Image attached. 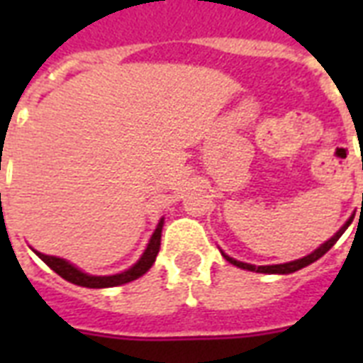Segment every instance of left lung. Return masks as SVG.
Listing matches in <instances>:
<instances>
[{
  "mask_svg": "<svg viewBox=\"0 0 363 363\" xmlns=\"http://www.w3.org/2000/svg\"><path fill=\"white\" fill-rule=\"evenodd\" d=\"M350 222H352V220L347 222V224H345V226L341 228V230H339V232L335 233V235H333L332 239H330V241H326V242H324V245H320V247L316 248L315 252H311L309 256H305V258H301V259H294V262H288V264L258 265V267H256V265L245 264V262H238V259L230 258V256H226V254H224V258H226L228 262H230V264L241 267V269L256 271V273H282V275H286V273H294V271L301 269V267H305V265L313 264V262H316V259H318V258H322V256H324V254H326L328 250H330V248H332L333 245H335V242H337V239L341 238V235H343V232H345V230H347V228H349Z\"/></svg>",
  "mask_w": 363,
  "mask_h": 363,
  "instance_id": "left-lung-1",
  "label": "left lung"
}]
</instances>
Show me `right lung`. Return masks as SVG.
<instances>
[{"mask_svg": "<svg viewBox=\"0 0 363 363\" xmlns=\"http://www.w3.org/2000/svg\"><path fill=\"white\" fill-rule=\"evenodd\" d=\"M162 226H164V220H160L156 232L152 233L150 238V242H148L147 250L141 256V259L137 262L133 267H130L124 273H118V275H111V277H92L82 273L81 269H77L69 262H65L62 258H56V256H47V254L37 252V256L45 262V264L50 267L52 271H56L62 279L65 281L73 282V284H79V286H86V288H109V286H121V284H125V282L135 281L141 275H145L150 265L154 264V259L160 252V241H162Z\"/></svg>", "mask_w": 363, "mask_h": 363, "instance_id": "add662e5", "label": "right lung"}]
</instances>
